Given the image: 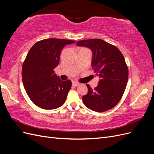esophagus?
<instances>
[{
    "mask_svg": "<svg viewBox=\"0 0 154 154\" xmlns=\"http://www.w3.org/2000/svg\"><path fill=\"white\" fill-rule=\"evenodd\" d=\"M80 85V83H79L78 82H72V85L74 86V87H76L78 85Z\"/></svg>",
    "mask_w": 154,
    "mask_h": 154,
    "instance_id": "1",
    "label": "esophagus"
}]
</instances>
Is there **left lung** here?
<instances>
[{
  "instance_id": "left-lung-1",
  "label": "left lung",
  "mask_w": 154,
  "mask_h": 154,
  "mask_svg": "<svg viewBox=\"0 0 154 154\" xmlns=\"http://www.w3.org/2000/svg\"><path fill=\"white\" fill-rule=\"evenodd\" d=\"M76 45L92 50V66L100 78L94 89L87 85L88 92L82 97L83 103L97 112L114 108L122 99L128 79V69L123 54L115 45L101 39L80 40Z\"/></svg>"
}]
</instances>
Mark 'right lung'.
<instances>
[{"mask_svg":"<svg viewBox=\"0 0 154 154\" xmlns=\"http://www.w3.org/2000/svg\"><path fill=\"white\" fill-rule=\"evenodd\" d=\"M74 40L48 38L37 42L29 51L22 65L24 87L32 103L46 110L57 109L66 102L72 83L62 81L54 69L60 62L62 49Z\"/></svg>","mask_w":154,"mask_h":154,"instance_id":"add662e5","label":"right lung"}]
</instances>
